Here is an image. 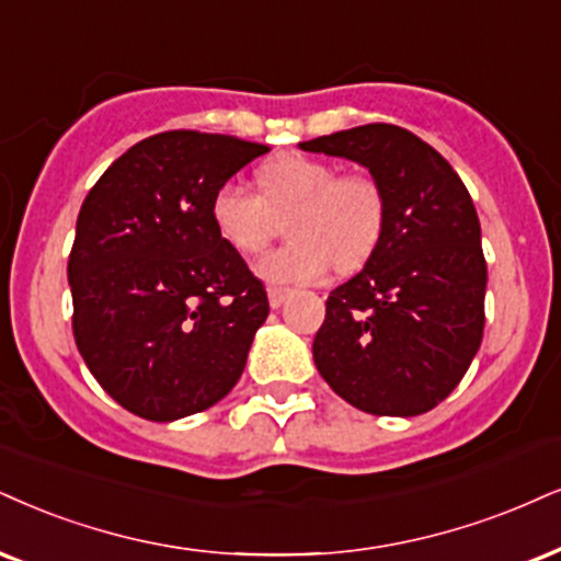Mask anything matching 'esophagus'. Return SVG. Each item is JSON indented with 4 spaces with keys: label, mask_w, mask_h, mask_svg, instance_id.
Instances as JSON below:
<instances>
[{
    "label": "esophagus",
    "mask_w": 561,
    "mask_h": 561,
    "mask_svg": "<svg viewBox=\"0 0 561 561\" xmlns=\"http://www.w3.org/2000/svg\"><path fill=\"white\" fill-rule=\"evenodd\" d=\"M267 299H270V307L278 309V307H283V304H286L288 291H286V288H270Z\"/></svg>",
    "instance_id": "obj_1"
}]
</instances>
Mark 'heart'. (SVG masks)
Masks as SVG:
<instances>
[{"instance_id":"obj_1","label":"heart","mask_w":561,"mask_h":561,"mask_svg":"<svg viewBox=\"0 0 561 561\" xmlns=\"http://www.w3.org/2000/svg\"><path fill=\"white\" fill-rule=\"evenodd\" d=\"M257 192L237 182L210 197V220L233 252L254 257L278 237L286 218V247L260 262L270 283H312L330 267L354 273L377 252L385 233V192L369 174H337L322 158L283 153L257 171Z\"/></svg>"}]
</instances>
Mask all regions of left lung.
Returning <instances> with one entry per match:
<instances>
[{"mask_svg":"<svg viewBox=\"0 0 561 561\" xmlns=\"http://www.w3.org/2000/svg\"><path fill=\"white\" fill-rule=\"evenodd\" d=\"M301 150L366 165L387 203L377 252L324 304L317 369L358 411H432L460 385L486 322V260L471 195L432 145L396 124L343 129Z\"/></svg>","mask_w":561,"mask_h":561,"instance_id":"1","label":"left lung"}]
</instances>
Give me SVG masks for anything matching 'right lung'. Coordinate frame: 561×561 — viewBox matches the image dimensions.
<instances>
[{"instance_id": "1", "label": "right lung", "mask_w": 561, "mask_h": 561, "mask_svg": "<svg viewBox=\"0 0 561 561\" xmlns=\"http://www.w3.org/2000/svg\"><path fill=\"white\" fill-rule=\"evenodd\" d=\"M267 150L171 129L116 158L80 207L67 262L75 343L135 416H192L244 371L267 291L218 237L210 197Z\"/></svg>"}]
</instances>
